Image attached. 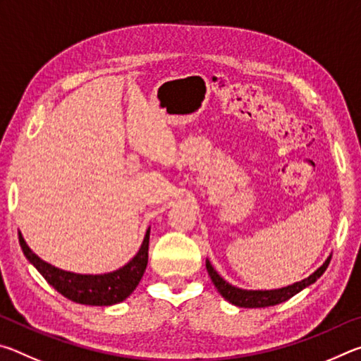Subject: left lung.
I'll return each mask as SVG.
<instances>
[{
    "instance_id": "left-lung-1",
    "label": "left lung",
    "mask_w": 361,
    "mask_h": 361,
    "mask_svg": "<svg viewBox=\"0 0 361 361\" xmlns=\"http://www.w3.org/2000/svg\"><path fill=\"white\" fill-rule=\"evenodd\" d=\"M331 261V256H328L326 261L317 269L314 274H310L307 279L301 280V282H296L288 286H283V288H277V290H242L237 288V286L231 285L229 282L219 276V274L213 269L210 264V261H205L207 266V272L212 279L213 285L216 286V290L219 295H221L226 301H229L231 304L237 305V307H245V309H256V307H269V305H277L280 302L288 301L290 298L298 295L299 291H302L304 288H307L309 285L315 283L317 280L322 277V274L326 271V267Z\"/></svg>"
}]
</instances>
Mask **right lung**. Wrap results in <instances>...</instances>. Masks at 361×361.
<instances>
[{"instance_id":"obj_1","label":"right lung","mask_w":361,"mask_h":361,"mask_svg":"<svg viewBox=\"0 0 361 361\" xmlns=\"http://www.w3.org/2000/svg\"><path fill=\"white\" fill-rule=\"evenodd\" d=\"M19 242L23 255L38 269V272L52 285L60 295L68 298L73 302L85 305H113L129 298L142 280L146 264H148L149 228L146 231L142 247L133 258L119 269L106 274H75L63 271L42 261L32 252L25 239L19 232Z\"/></svg>"}]
</instances>
